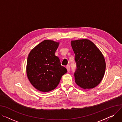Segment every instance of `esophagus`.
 <instances>
[{"label": "esophagus", "mask_w": 122, "mask_h": 122, "mask_svg": "<svg viewBox=\"0 0 122 122\" xmlns=\"http://www.w3.org/2000/svg\"><path fill=\"white\" fill-rule=\"evenodd\" d=\"M66 69L67 70V71L69 72L70 71V66L69 65H67L66 66Z\"/></svg>", "instance_id": "34e87169"}]
</instances>
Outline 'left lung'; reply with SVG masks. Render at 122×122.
<instances>
[{"instance_id": "obj_1", "label": "left lung", "mask_w": 122, "mask_h": 122, "mask_svg": "<svg viewBox=\"0 0 122 122\" xmlns=\"http://www.w3.org/2000/svg\"><path fill=\"white\" fill-rule=\"evenodd\" d=\"M75 55L76 84L84 89L97 86L104 76L106 63L103 55L97 46L87 39L71 41Z\"/></svg>"}]
</instances>
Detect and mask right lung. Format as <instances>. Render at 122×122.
I'll list each match as a JSON object with an SVG mask.
<instances>
[{
	"label": "right lung",
	"instance_id": "right-lung-1",
	"mask_svg": "<svg viewBox=\"0 0 122 122\" xmlns=\"http://www.w3.org/2000/svg\"><path fill=\"white\" fill-rule=\"evenodd\" d=\"M59 42L44 40L35 46L28 55L26 72L33 86L41 92H48L59 84L62 76L67 72L55 55Z\"/></svg>",
	"mask_w": 122,
	"mask_h": 122
}]
</instances>
